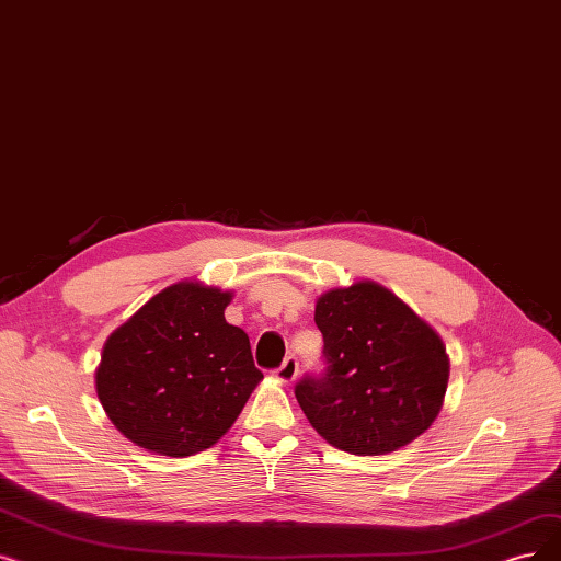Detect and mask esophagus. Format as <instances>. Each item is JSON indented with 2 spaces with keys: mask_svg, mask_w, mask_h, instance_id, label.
<instances>
[{
  "mask_svg": "<svg viewBox=\"0 0 561 561\" xmlns=\"http://www.w3.org/2000/svg\"><path fill=\"white\" fill-rule=\"evenodd\" d=\"M300 371V362L296 355H286L284 362L275 369V378L282 382H294Z\"/></svg>",
  "mask_w": 561,
  "mask_h": 561,
  "instance_id": "1",
  "label": "esophagus"
}]
</instances>
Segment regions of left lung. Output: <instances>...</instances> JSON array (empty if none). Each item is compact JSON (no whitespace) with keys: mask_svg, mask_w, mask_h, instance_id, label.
Segmentation results:
<instances>
[{"mask_svg":"<svg viewBox=\"0 0 561 561\" xmlns=\"http://www.w3.org/2000/svg\"><path fill=\"white\" fill-rule=\"evenodd\" d=\"M321 374H305L296 399L330 445L357 456L397 451L443 408L449 359L437 336L374 282L332 288L316 302Z\"/></svg>","mask_w":561,"mask_h":561,"instance_id":"8db88e82","label":"left lung"}]
</instances>
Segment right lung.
<instances>
[{
    "mask_svg": "<svg viewBox=\"0 0 561 561\" xmlns=\"http://www.w3.org/2000/svg\"><path fill=\"white\" fill-rule=\"evenodd\" d=\"M229 302L220 288L179 282L112 332L95 392L128 440L181 458L231 428L263 374L245 330L225 319Z\"/></svg>",
    "mask_w": 561,
    "mask_h": 561,
    "instance_id": "add662e5",
    "label": "right lung"
}]
</instances>
